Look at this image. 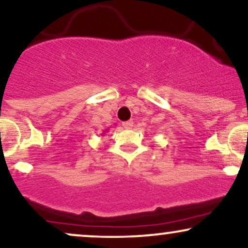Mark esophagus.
Here are the masks:
<instances>
[{
	"label": "esophagus",
	"instance_id": "1",
	"mask_svg": "<svg viewBox=\"0 0 248 248\" xmlns=\"http://www.w3.org/2000/svg\"><path fill=\"white\" fill-rule=\"evenodd\" d=\"M122 126H124V128H126V129H130V128H133V126H134V122L132 120L124 121V122H122Z\"/></svg>",
	"mask_w": 248,
	"mask_h": 248
}]
</instances>
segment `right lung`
Listing matches in <instances>:
<instances>
[{"label": "right lung", "mask_w": 248, "mask_h": 248, "mask_svg": "<svg viewBox=\"0 0 248 248\" xmlns=\"http://www.w3.org/2000/svg\"><path fill=\"white\" fill-rule=\"evenodd\" d=\"M105 132H107V130H104V133H105ZM104 133H103V134H104Z\"/></svg>", "instance_id": "obj_1"}]
</instances>
